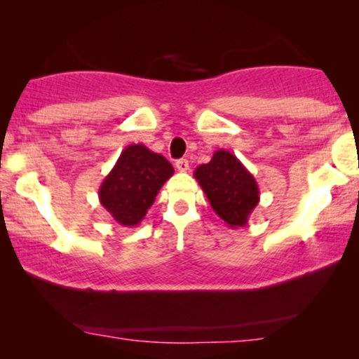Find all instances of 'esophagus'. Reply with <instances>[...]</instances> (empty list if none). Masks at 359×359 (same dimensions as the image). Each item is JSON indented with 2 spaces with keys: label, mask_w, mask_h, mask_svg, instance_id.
I'll return each instance as SVG.
<instances>
[{
  "label": "esophagus",
  "mask_w": 359,
  "mask_h": 359,
  "mask_svg": "<svg viewBox=\"0 0 359 359\" xmlns=\"http://www.w3.org/2000/svg\"><path fill=\"white\" fill-rule=\"evenodd\" d=\"M176 170L181 171V173H186V171L189 170V161L186 158H181L176 161Z\"/></svg>",
  "instance_id": "1"
}]
</instances>
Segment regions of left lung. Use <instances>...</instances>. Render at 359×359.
Segmentation results:
<instances>
[{"label": "left lung", "instance_id": "obj_1", "mask_svg": "<svg viewBox=\"0 0 359 359\" xmlns=\"http://www.w3.org/2000/svg\"><path fill=\"white\" fill-rule=\"evenodd\" d=\"M210 208L229 227L247 225L250 214L259 203V189L253 175L233 154L215 150L209 163L194 171Z\"/></svg>", "mask_w": 359, "mask_h": 359}]
</instances>
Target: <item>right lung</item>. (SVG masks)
I'll return each mask as SVG.
<instances>
[{
  "label": "right lung",
  "instance_id": "add662e5",
  "mask_svg": "<svg viewBox=\"0 0 359 359\" xmlns=\"http://www.w3.org/2000/svg\"><path fill=\"white\" fill-rule=\"evenodd\" d=\"M173 173V166L163 155L142 144H132L122 150L114 168L101 183L100 203L114 222L135 227Z\"/></svg>",
  "mask_w": 359,
  "mask_h": 359
}]
</instances>
